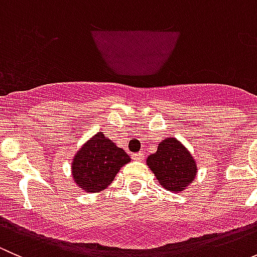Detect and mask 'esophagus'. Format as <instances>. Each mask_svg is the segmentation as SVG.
<instances>
[{
    "label": "esophagus",
    "mask_w": 257,
    "mask_h": 257,
    "mask_svg": "<svg viewBox=\"0 0 257 257\" xmlns=\"http://www.w3.org/2000/svg\"><path fill=\"white\" fill-rule=\"evenodd\" d=\"M132 159L133 160H139V162H141V160H143L144 159V154L143 153H136V154H133L132 155Z\"/></svg>",
    "instance_id": "obj_1"
}]
</instances>
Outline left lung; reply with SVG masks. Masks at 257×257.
<instances>
[{"label": "left lung", "instance_id": "8db88e82", "mask_svg": "<svg viewBox=\"0 0 257 257\" xmlns=\"http://www.w3.org/2000/svg\"><path fill=\"white\" fill-rule=\"evenodd\" d=\"M160 185L170 191H181L194 180L196 163L185 147L175 138H168L147 159Z\"/></svg>", "mask_w": 257, "mask_h": 257}]
</instances>
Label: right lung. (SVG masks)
<instances>
[{
    "instance_id": "1",
    "label": "right lung",
    "mask_w": 257,
    "mask_h": 257,
    "mask_svg": "<svg viewBox=\"0 0 257 257\" xmlns=\"http://www.w3.org/2000/svg\"><path fill=\"white\" fill-rule=\"evenodd\" d=\"M129 162V155L99 132L78 150L72 173L82 190L98 193L108 188L120 168Z\"/></svg>"
}]
</instances>
